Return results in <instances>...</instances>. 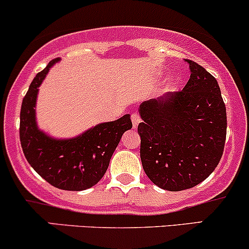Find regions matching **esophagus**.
Masks as SVG:
<instances>
[{
  "label": "esophagus",
  "instance_id": "1",
  "mask_svg": "<svg viewBox=\"0 0 249 249\" xmlns=\"http://www.w3.org/2000/svg\"><path fill=\"white\" fill-rule=\"evenodd\" d=\"M131 119H132V125H133V127H135V129H136V127L138 126L139 123H141V116H139L137 112H135V113L131 114Z\"/></svg>",
  "mask_w": 249,
  "mask_h": 249
}]
</instances>
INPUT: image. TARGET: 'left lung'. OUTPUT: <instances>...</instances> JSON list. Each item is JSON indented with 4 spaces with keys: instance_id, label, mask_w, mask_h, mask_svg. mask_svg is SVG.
Listing matches in <instances>:
<instances>
[{
    "instance_id": "left-lung-1",
    "label": "left lung",
    "mask_w": 249,
    "mask_h": 249,
    "mask_svg": "<svg viewBox=\"0 0 249 249\" xmlns=\"http://www.w3.org/2000/svg\"><path fill=\"white\" fill-rule=\"evenodd\" d=\"M184 89L139 106L141 160L157 187L179 191L215 170L226 143L227 113L216 79L191 60Z\"/></svg>"
}]
</instances>
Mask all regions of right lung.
I'll return each mask as SVG.
<instances>
[{
    "label": "right lung",
    "mask_w": 249,
    "mask_h": 249,
    "mask_svg": "<svg viewBox=\"0 0 249 249\" xmlns=\"http://www.w3.org/2000/svg\"><path fill=\"white\" fill-rule=\"evenodd\" d=\"M58 61L60 59L52 60L37 73L24 95L20 113V142L29 164L49 184L62 190L80 191L102 179L123 133L132 127V122L130 114H125L71 139L52 138L39 130L35 118L39 86L49 68Z\"/></svg>",
    "instance_id": "right-lung-1"
}]
</instances>
